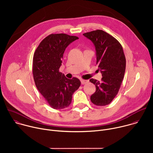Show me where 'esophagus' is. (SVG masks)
I'll use <instances>...</instances> for the list:
<instances>
[{
    "mask_svg": "<svg viewBox=\"0 0 153 153\" xmlns=\"http://www.w3.org/2000/svg\"><path fill=\"white\" fill-rule=\"evenodd\" d=\"M80 81H81V83L82 85H84V84L88 83L89 82V80H84V79H81Z\"/></svg>",
    "mask_w": 153,
    "mask_h": 153,
    "instance_id": "obj_1",
    "label": "esophagus"
}]
</instances>
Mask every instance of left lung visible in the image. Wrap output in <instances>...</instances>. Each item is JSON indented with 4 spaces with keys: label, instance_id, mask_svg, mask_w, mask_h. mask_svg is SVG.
<instances>
[{
    "label": "left lung",
    "instance_id": "left-lung-1",
    "mask_svg": "<svg viewBox=\"0 0 153 153\" xmlns=\"http://www.w3.org/2000/svg\"><path fill=\"white\" fill-rule=\"evenodd\" d=\"M96 48L98 68L102 73L101 82L91 79L95 85L96 92L91 95V102L97 106L110 103L117 94L124 77L126 59L120 42L103 30L85 33Z\"/></svg>",
    "mask_w": 153,
    "mask_h": 153
}]
</instances>
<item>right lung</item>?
Instances as JSON below:
<instances>
[{
	"mask_svg": "<svg viewBox=\"0 0 153 153\" xmlns=\"http://www.w3.org/2000/svg\"><path fill=\"white\" fill-rule=\"evenodd\" d=\"M67 34H51L36 48L33 60V74L37 90L50 106L56 110L68 107L81 82L76 77L67 79L59 72L62 59L70 43L78 39Z\"/></svg>",
	"mask_w": 153,
	"mask_h": 153,
	"instance_id": "add662e5",
	"label": "right lung"
}]
</instances>
